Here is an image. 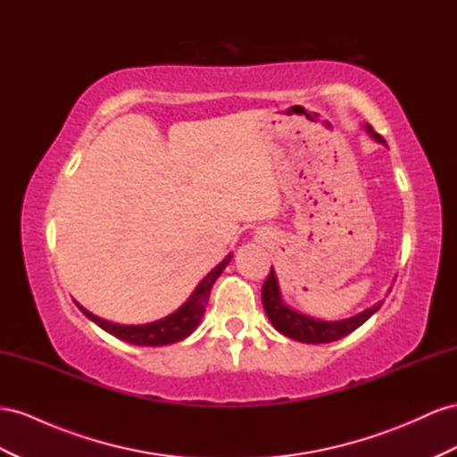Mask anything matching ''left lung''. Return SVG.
Listing matches in <instances>:
<instances>
[{
	"label": "left lung",
	"mask_w": 457,
	"mask_h": 457,
	"mask_svg": "<svg viewBox=\"0 0 457 457\" xmlns=\"http://www.w3.org/2000/svg\"><path fill=\"white\" fill-rule=\"evenodd\" d=\"M365 129L377 142L386 144L385 138H382L380 134H377L371 127L365 125ZM262 302H263L269 320L273 323V327L278 332H282V335L292 338V340L305 342V344H327V342H335V340L348 337L350 332H353L357 327H361L369 317H371L375 312H378V307L382 305V302H378L373 307H369V310L357 313L350 319H342V320H319L313 317H307L303 313L294 312L292 307H288L285 302L280 300L278 282H277V275H275L273 267H270V273L267 275V280L263 282Z\"/></svg>",
	"instance_id": "1"
}]
</instances>
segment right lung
Here are the masks:
<instances>
[{"mask_svg": "<svg viewBox=\"0 0 457 457\" xmlns=\"http://www.w3.org/2000/svg\"><path fill=\"white\" fill-rule=\"evenodd\" d=\"M230 259H232V253H228L215 269L209 270V275L200 282L198 287H195L190 298L184 302L175 313H170L159 320H154V323H147V325L111 323V320H105L102 317L90 313L88 310H84L80 303L77 305L79 310L86 317L92 319L97 327H102L115 338L134 344V346H165V344H175L179 340L190 337L194 328L200 325V320L205 313V305L209 302V292H212V287L215 285L219 275L223 273V269L228 265Z\"/></svg>", "mask_w": 457, "mask_h": 457, "instance_id": "obj_1", "label": "right lung"}]
</instances>
